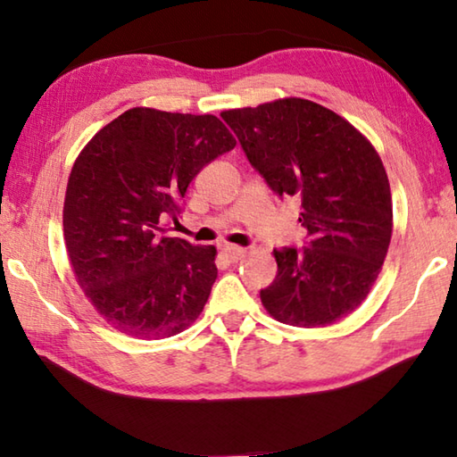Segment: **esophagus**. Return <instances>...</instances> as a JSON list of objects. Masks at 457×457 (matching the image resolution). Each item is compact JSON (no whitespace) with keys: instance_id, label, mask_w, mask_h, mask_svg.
Segmentation results:
<instances>
[{"instance_id":"esophagus-1","label":"esophagus","mask_w":457,"mask_h":457,"mask_svg":"<svg viewBox=\"0 0 457 457\" xmlns=\"http://www.w3.org/2000/svg\"><path fill=\"white\" fill-rule=\"evenodd\" d=\"M221 253H223V258H226V260L237 262V260H242L245 256V250H244V247H237V245H223Z\"/></svg>"}]
</instances>
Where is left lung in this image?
<instances>
[{"label":"left lung","instance_id":"left-lung-1","mask_svg":"<svg viewBox=\"0 0 457 457\" xmlns=\"http://www.w3.org/2000/svg\"><path fill=\"white\" fill-rule=\"evenodd\" d=\"M252 167L303 204V250H274L276 280L260 292L270 316L328 327L359 308L389 250L393 201L383 161L349 120L312 100L280 98L223 111Z\"/></svg>","mask_w":457,"mask_h":457}]
</instances>
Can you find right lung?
Returning a JSON list of instances; mask_svg holds the SVG:
<instances>
[{
    "label": "right lung",
    "mask_w": 457,
    "mask_h": 457,
    "mask_svg": "<svg viewBox=\"0 0 457 457\" xmlns=\"http://www.w3.org/2000/svg\"><path fill=\"white\" fill-rule=\"evenodd\" d=\"M236 138L213 114L137 106L108 122L68 177L64 242L76 282L103 319L135 338L179 335L218 278L215 245L165 237L163 220Z\"/></svg>",
    "instance_id": "1"
}]
</instances>
